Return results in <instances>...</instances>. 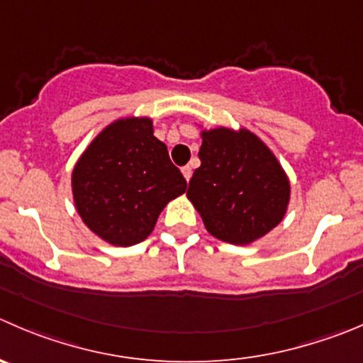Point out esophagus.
I'll return each instance as SVG.
<instances>
[{"label":"esophagus","mask_w":363,"mask_h":363,"mask_svg":"<svg viewBox=\"0 0 363 363\" xmlns=\"http://www.w3.org/2000/svg\"><path fill=\"white\" fill-rule=\"evenodd\" d=\"M191 174H193V170H191V167H182V175H184V179L186 181H189V179H191Z\"/></svg>","instance_id":"34e87169"}]
</instances>
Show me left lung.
Here are the masks:
<instances>
[{"instance_id": "1", "label": "left lung", "mask_w": 363, "mask_h": 363, "mask_svg": "<svg viewBox=\"0 0 363 363\" xmlns=\"http://www.w3.org/2000/svg\"><path fill=\"white\" fill-rule=\"evenodd\" d=\"M200 167L188 199L214 238L250 245L282 221L291 186L286 172L253 133L227 128L202 131Z\"/></svg>"}]
</instances>
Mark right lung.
Listing matches in <instances>:
<instances>
[{
  "mask_svg": "<svg viewBox=\"0 0 363 363\" xmlns=\"http://www.w3.org/2000/svg\"><path fill=\"white\" fill-rule=\"evenodd\" d=\"M186 179L154 136L150 118H121L94 138L72 170L76 209L94 234L133 246L154 230Z\"/></svg>",
  "mask_w": 363,
  "mask_h": 363,
  "instance_id": "obj_1",
  "label": "right lung"
}]
</instances>
